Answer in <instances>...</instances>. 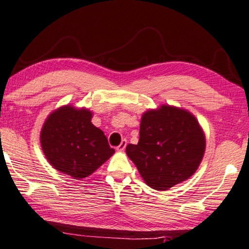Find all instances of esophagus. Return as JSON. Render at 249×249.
<instances>
[{
	"label": "esophagus",
	"mask_w": 249,
	"mask_h": 249,
	"mask_svg": "<svg viewBox=\"0 0 249 249\" xmlns=\"http://www.w3.org/2000/svg\"><path fill=\"white\" fill-rule=\"evenodd\" d=\"M126 145H127L126 140H122V142L119 143V146L117 147V149H118V151H124L125 147H126Z\"/></svg>",
	"instance_id": "obj_1"
}]
</instances>
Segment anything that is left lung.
Masks as SVG:
<instances>
[{"label":"left lung","instance_id":"left-lung-1","mask_svg":"<svg viewBox=\"0 0 249 249\" xmlns=\"http://www.w3.org/2000/svg\"><path fill=\"white\" fill-rule=\"evenodd\" d=\"M139 142L126 146L146 184L167 190L194 175L205 151V136L198 121L184 109L161 106L143 113Z\"/></svg>","mask_w":249,"mask_h":249}]
</instances>
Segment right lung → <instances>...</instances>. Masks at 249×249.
<instances>
[{"instance_id": "right-lung-1", "label": "right lung", "mask_w": 249, "mask_h": 249, "mask_svg": "<svg viewBox=\"0 0 249 249\" xmlns=\"http://www.w3.org/2000/svg\"><path fill=\"white\" fill-rule=\"evenodd\" d=\"M91 117L88 109L65 106L51 113L41 128V148L49 162L75 179L89 176L115 153Z\"/></svg>"}]
</instances>
